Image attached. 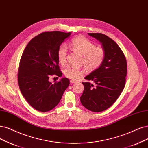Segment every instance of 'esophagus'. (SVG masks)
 Returning a JSON list of instances; mask_svg holds the SVG:
<instances>
[{
  "mask_svg": "<svg viewBox=\"0 0 148 148\" xmlns=\"http://www.w3.org/2000/svg\"><path fill=\"white\" fill-rule=\"evenodd\" d=\"M76 82V80H70V83L71 84H74Z\"/></svg>",
  "mask_w": 148,
  "mask_h": 148,
  "instance_id": "esophagus-1",
  "label": "esophagus"
}]
</instances>
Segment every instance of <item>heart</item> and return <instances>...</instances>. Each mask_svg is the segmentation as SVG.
<instances>
[{
  "instance_id": "heart-1",
  "label": "heart",
  "mask_w": 148,
  "mask_h": 148,
  "mask_svg": "<svg viewBox=\"0 0 148 148\" xmlns=\"http://www.w3.org/2000/svg\"><path fill=\"white\" fill-rule=\"evenodd\" d=\"M73 50L82 56L81 63L85 68L90 71L99 68L104 61L106 57L105 50L101 47H96L86 38L82 36L74 38L69 44ZM68 53L67 47L64 45H60L57 52L58 60L60 63L64 64L66 60ZM84 68H77L73 66H67L63 70L66 77L77 80L84 74Z\"/></svg>"
}]
</instances>
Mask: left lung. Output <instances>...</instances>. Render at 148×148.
Returning a JSON list of instances; mask_svg holds the SVG:
<instances>
[{
  "mask_svg": "<svg viewBox=\"0 0 148 148\" xmlns=\"http://www.w3.org/2000/svg\"><path fill=\"white\" fill-rule=\"evenodd\" d=\"M88 35L102 44L106 57L101 66L85 77L88 82H82L84 90L80 99L88 110L101 112L111 107L123 91L127 62L121 48L110 38L99 33Z\"/></svg>",
  "mask_w": 148,
  "mask_h": 148,
  "instance_id": "1",
  "label": "left lung"
}]
</instances>
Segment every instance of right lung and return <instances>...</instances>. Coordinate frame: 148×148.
<instances>
[{"label":"right lung","mask_w":148,"mask_h":148,"mask_svg":"<svg viewBox=\"0 0 148 148\" xmlns=\"http://www.w3.org/2000/svg\"><path fill=\"white\" fill-rule=\"evenodd\" d=\"M71 32H46L27 44L22 55L18 75L21 93L36 110L48 112L56 107L69 85L67 78L52 83L51 75L61 77L57 52Z\"/></svg>","instance_id":"right-lung-1"}]
</instances>
